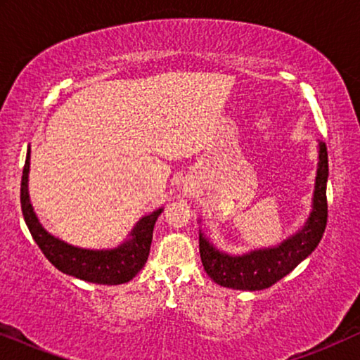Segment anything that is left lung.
I'll return each instance as SVG.
<instances>
[{
	"label": "left lung",
	"mask_w": 360,
	"mask_h": 360,
	"mask_svg": "<svg viewBox=\"0 0 360 360\" xmlns=\"http://www.w3.org/2000/svg\"><path fill=\"white\" fill-rule=\"evenodd\" d=\"M328 175V149L324 142H319L311 213L297 233L277 245L233 255L219 250L200 231V255L206 274L221 287L255 292L272 287L292 272L316 249L326 229Z\"/></svg>",
	"instance_id": "left-lung-1"
}]
</instances>
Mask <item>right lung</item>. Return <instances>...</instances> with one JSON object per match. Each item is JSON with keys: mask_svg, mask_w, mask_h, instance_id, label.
<instances>
[{"mask_svg": "<svg viewBox=\"0 0 360 360\" xmlns=\"http://www.w3.org/2000/svg\"><path fill=\"white\" fill-rule=\"evenodd\" d=\"M29 169L31 147H27L26 164L21 180V208L31 236L39 249L53 267L72 277L100 285H120L129 282L139 274L149 257L155 221L164 208L142 216L124 243L112 249H83L56 238L39 223L29 198Z\"/></svg>", "mask_w": 360, "mask_h": 360, "instance_id": "1", "label": "right lung"}]
</instances>
